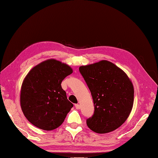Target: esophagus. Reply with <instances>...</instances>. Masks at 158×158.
Instances as JSON below:
<instances>
[{
  "label": "esophagus",
  "instance_id": "esophagus-1",
  "mask_svg": "<svg viewBox=\"0 0 158 158\" xmlns=\"http://www.w3.org/2000/svg\"><path fill=\"white\" fill-rule=\"evenodd\" d=\"M74 106H75V108L77 109H80V108H81V106H80L79 104H75Z\"/></svg>",
  "mask_w": 158,
  "mask_h": 158
}]
</instances>
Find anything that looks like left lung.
Listing matches in <instances>:
<instances>
[{
    "label": "left lung",
    "instance_id": "left-lung-1",
    "mask_svg": "<svg viewBox=\"0 0 158 158\" xmlns=\"http://www.w3.org/2000/svg\"><path fill=\"white\" fill-rule=\"evenodd\" d=\"M79 72L90 90L94 106L93 116L86 119L88 128L97 133L119 128L133 105V85L127 74L105 60L81 66Z\"/></svg>",
    "mask_w": 158,
    "mask_h": 158
}]
</instances>
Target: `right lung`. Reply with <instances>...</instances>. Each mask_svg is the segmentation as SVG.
Masks as SVG:
<instances>
[{"label":"right lung","mask_w":158,"mask_h":158,"mask_svg":"<svg viewBox=\"0 0 158 158\" xmlns=\"http://www.w3.org/2000/svg\"><path fill=\"white\" fill-rule=\"evenodd\" d=\"M72 73L70 66L54 59L42 62L29 72L22 84L21 106L34 126L51 131L62 124L73 104L61 84Z\"/></svg>","instance_id":"add662e5"}]
</instances>
